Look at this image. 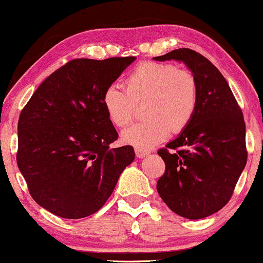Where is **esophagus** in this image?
I'll list each match as a JSON object with an SVG mask.
<instances>
[{
	"label": "esophagus",
	"instance_id": "esophagus-1",
	"mask_svg": "<svg viewBox=\"0 0 263 263\" xmlns=\"http://www.w3.org/2000/svg\"><path fill=\"white\" fill-rule=\"evenodd\" d=\"M135 153L137 158H144L148 156V152L144 149H141V148H135Z\"/></svg>",
	"mask_w": 263,
	"mask_h": 263
}]
</instances>
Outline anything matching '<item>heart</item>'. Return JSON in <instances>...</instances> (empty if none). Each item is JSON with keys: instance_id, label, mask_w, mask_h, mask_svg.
Returning a JSON list of instances; mask_svg holds the SVG:
<instances>
[{"instance_id": "b5f03b06", "label": "heart", "mask_w": 263, "mask_h": 263, "mask_svg": "<svg viewBox=\"0 0 263 263\" xmlns=\"http://www.w3.org/2000/svg\"><path fill=\"white\" fill-rule=\"evenodd\" d=\"M103 106L109 121L122 128L132 121L136 106H143L147 120L122 132L125 143L149 149L172 134L182 132L194 119L198 105L195 76L170 63L142 62L125 82V90L111 84L104 90Z\"/></svg>"}]
</instances>
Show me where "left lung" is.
<instances>
[{
    "label": "left lung",
    "mask_w": 263,
    "mask_h": 263,
    "mask_svg": "<svg viewBox=\"0 0 263 263\" xmlns=\"http://www.w3.org/2000/svg\"><path fill=\"white\" fill-rule=\"evenodd\" d=\"M154 60L181 61L197 81L194 119L178 138L158 151L165 172L157 190L176 214L202 219L229 202L246 165L242 111L223 74L201 53L182 47Z\"/></svg>",
    "instance_id": "left-lung-1"
}]
</instances>
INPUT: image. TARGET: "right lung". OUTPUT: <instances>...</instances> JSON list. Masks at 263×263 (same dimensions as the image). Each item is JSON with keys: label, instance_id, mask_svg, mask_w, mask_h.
<instances>
[{"label": "right lung", "instance_id": "add662e5", "mask_svg": "<svg viewBox=\"0 0 263 263\" xmlns=\"http://www.w3.org/2000/svg\"><path fill=\"white\" fill-rule=\"evenodd\" d=\"M136 60L76 59L34 91L18 120L17 164L37 204L55 216L96 213L135 159L103 106L104 90Z\"/></svg>", "mask_w": 263, "mask_h": 263}]
</instances>
